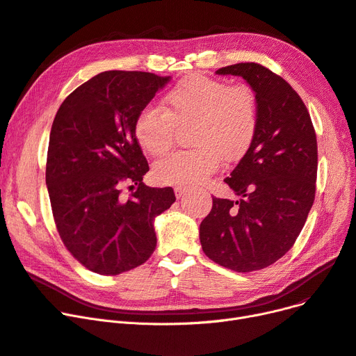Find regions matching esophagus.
I'll return each mask as SVG.
<instances>
[{"instance_id": "34e87169", "label": "esophagus", "mask_w": 356, "mask_h": 356, "mask_svg": "<svg viewBox=\"0 0 356 356\" xmlns=\"http://www.w3.org/2000/svg\"><path fill=\"white\" fill-rule=\"evenodd\" d=\"M188 192H189V188H186V186H176L175 188V193L177 198H181V196H185Z\"/></svg>"}]
</instances>
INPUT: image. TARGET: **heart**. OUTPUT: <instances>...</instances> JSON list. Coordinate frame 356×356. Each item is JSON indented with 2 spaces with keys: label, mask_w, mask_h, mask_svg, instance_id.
<instances>
[{
  "label": "heart",
  "mask_w": 356,
  "mask_h": 356,
  "mask_svg": "<svg viewBox=\"0 0 356 356\" xmlns=\"http://www.w3.org/2000/svg\"><path fill=\"white\" fill-rule=\"evenodd\" d=\"M165 110L143 107L135 122L140 148L152 156L173 147L176 126L191 127L195 148L170 155L154 167V177L167 185H198L220 167L221 158L238 161L251 148L258 127V104L246 86L193 76L179 82L164 98Z\"/></svg>",
  "instance_id": "1"
}]
</instances>
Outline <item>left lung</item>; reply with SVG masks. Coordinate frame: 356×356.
Wrapping results in <instances>:
<instances>
[{"mask_svg":"<svg viewBox=\"0 0 356 356\" xmlns=\"http://www.w3.org/2000/svg\"><path fill=\"white\" fill-rule=\"evenodd\" d=\"M254 90L258 127L251 148L225 181L239 201L213 198L201 222L205 255L238 273L266 268L291 249L315 198L317 136L304 101L283 77L257 63L216 72Z\"/></svg>","mask_w":356,"mask_h":356,"instance_id":"8db88e82","label":"left lung"}]
</instances>
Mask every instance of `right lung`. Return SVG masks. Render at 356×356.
<instances>
[{"label":"right lung","mask_w":356,"mask_h":356,"mask_svg":"<svg viewBox=\"0 0 356 356\" xmlns=\"http://www.w3.org/2000/svg\"><path fill=\"white\" fill-rule=\"evenodd\" d=\"M147 72H102L63 101L51 127L45 180L60 238L88 270L117 275L156 246L154 220L176 201L142 181L149 170L135 135L139 111L168 82ZM137 185L129 199L121 186Z\"/></svg>","instance_id":"right-lung-1"}]
</instances>
